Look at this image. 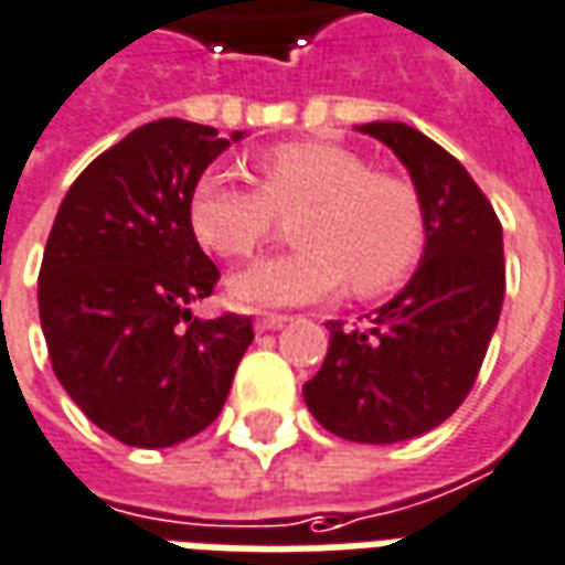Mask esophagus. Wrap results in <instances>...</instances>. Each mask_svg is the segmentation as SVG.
I'll use <instances>...</instances> for the list:
<instances>
[{
  "label": "esophagus",
  "mask_w": 565,
  "mask_h": 565,
  "mask_svg": "<svg viewBox=\"0 0 565 565\" xmlns=\"http://www.w3.org/2000/svg\"><path fill=\"white\" fill-rule=\"evenodd\" d=\"M289 322V316L282 313H264L255 319V331H276V328H282Z\"/></svg>",
  "instance_id": "esophagus-1"
}]
</instances>
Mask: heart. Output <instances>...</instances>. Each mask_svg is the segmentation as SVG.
<instances>
[{
    "instance_id": "1",
    "label": "heart",
    "mask_w": 565,
    "mask_h": 565,
    "mask_svg": "<svg viewBox=\"0 0 565 565\" xmlns=\"http://www.w3.org/2000/svg\"><path fill=\"white\" fill-rule=\"evenodd\" d=\"M258 185L234 170H206L191 188L194 237L222 258H243L270 237L276 212L298 215L289 255L243 267L227 279L239 310L301 307L353 282L374 298L402 286L426 249V210L417 188L334 142H279L258 154Z\"/></svg>"
}]
</instances>
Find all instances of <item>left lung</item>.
Listing matches in <instances>:
<instances>
[{"label":"left lung","instance_id":"left-lung-1","mask_svg":"<svg viewBox=\"0 0 565 565\" xmlns=\"http://www.w3.org/2000/svg\"><path fill=\"white\" fill-rule=\"evenodd\" d=\"M404 163L426 210V249L392 301L359 328L326 322L328 355L303 383L319 426L347 441L398 444L426 435L466 402L502 298V225L462 163L417 127H355Z\"/></svg>","mask_w":565,"mask_h":565}]
</instances>
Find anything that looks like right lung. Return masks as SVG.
<instances>
[{
    "label": "right lung",
    "mask_w": 565,
    "mask_h": 565,
    "mask_svg": "<svg viewBox=\"0 0 565 565\" xmlns=\"http://www.w3.org/2000/svg\"><path fill=\"white\" fill-rule=\"evenodd\" d=\"M161 118L87 163L47 237L39 319L60 386L127 447H173L222 414L252 319H198L218 267L188 222L200 173L231 142Z\"/></svg>",
    "instance_id": "1"
}]
</instances>
